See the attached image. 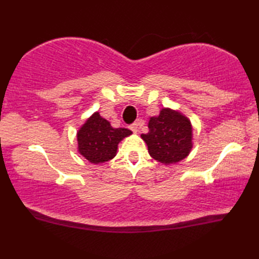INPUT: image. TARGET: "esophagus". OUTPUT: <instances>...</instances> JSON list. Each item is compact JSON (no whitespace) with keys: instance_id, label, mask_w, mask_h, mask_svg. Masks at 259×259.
<instances>
[{"instance_id":"34e87169","label":"esophagus","mask_w":259,"mask_h":259,"mask_svg":"<svg viewBox=\"0 0 259 259\" xmlns=\"http://www.w3.org/2000/svg\"><path fill=\"white\" fill-rule=\"evenodd\" d=\"M130 129L134 131L135 134H137L139 131V122H134L133 124L130 125Z\"/></svg>"}]
</instances>
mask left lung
<instances>
[{
	"mask_svg": "<svg viewBox=\"0 0 259 259\" xmlns=\"http://www.w3.org/2000/svg\"><path fill=\"white\" fill-rule=\"evenodd\" d=\"M148 128V134H142L141 138L155 160L169 166L189 156L194 130L189 118L179 110L162 108L158 115L150 118Z\"/></svg>",
	"mask_w": 259,
	"mask_h": 259,
	"instance_id": "8db88e82",
	"label": "left lung"
}]
</instances>
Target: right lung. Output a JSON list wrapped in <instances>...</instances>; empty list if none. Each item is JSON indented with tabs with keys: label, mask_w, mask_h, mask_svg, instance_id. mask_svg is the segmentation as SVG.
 I'll use <instances>...</instances> for the list:
<instances>
[{
	"label": "right lung",
	"mask_w": 259,
	"mask_h": 259,
	"mask_svg": "<svg viewBox=\"0 0 259 259\" xmlns=\"http://www.w3.org/2000/svg\"><path fill=\"white\" fill-rule=\"evenodd\" d=\"M130 135L133 131L113 128L97 111L85 120L76 133L78 152L91 163H103L115 157L119 142Z\"/></svg>",
	"instance_id": "add662e5"
}]
</instances>
